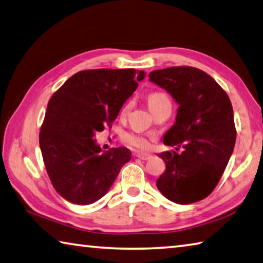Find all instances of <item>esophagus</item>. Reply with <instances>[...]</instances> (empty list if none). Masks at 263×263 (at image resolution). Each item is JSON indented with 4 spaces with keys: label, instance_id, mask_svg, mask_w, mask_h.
<instances>
[{
    "label": "esophagus",
    "instance_id": "esophagus-1",
    "mask_svg": "<svg viewBox=\"0 0 263 263\" xmlns=\"http://www.w3.org/2000/svg\"><path fill=\"white\" fill-rule=\"evenodd\" d=\"M136 157L142 159V160H149V159L151 158V155H149V154H143V153H137V154H136Z\"/></svg>",
    "mask_w": 263,
    "mask_h": 263
}]
</instances>
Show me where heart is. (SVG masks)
Returning a JSON list of instances; mask_svg holds the SVG:
<instances>
[{
  "instance_id": "obj_1",
  "label": "heart",
  "mask_w": 263,
  "mask_h": 263,
  "mask_svg": "<svg viewBox=\"0 0 263 263\" xmlns=\"http://www.w3.org/2000/svg\"><path fill=\"white\" fill-rule=\"evenodd\" d=\"M164 100H168L167 96L163 93V92H153L150 93L148 97V103L149 106H154L156 104L162 103ZM123 142L128 145L133 146L135 149H140V150H145L149 148V140L144 137L143 135L137 134V133L134 132H128L126 134L123 135Z\"/></svg>"
}]
</instances>
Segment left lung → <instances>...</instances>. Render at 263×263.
I'll return each instance as SVG.
<instances>
[{
	"mask_svg": "<svg viewBox=\"0 0 263 263\" xmlns=\"http://www.w3.org/2000/svg\"><path fill=\"white\" fill-rule=\"evenodd\" d=\"M149 77L179 104L176 123L164 143L183 148L181 154L172 150L158 155L166 170L157 188L178 204L203 200L217 186L236 143L231 100L213 77L194 67L160 69Z\"/></svg>",
	"mask_w": 263,
	"mask_h": 263,
	"instance_id": "left-lung-1",
	"label": "left lung"
}]
</instances>
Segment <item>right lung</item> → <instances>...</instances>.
Masks as SVG:
<instances>
[{"mask_svg":"<svg viewBox=\"0 0 263 263\" xmlns=\"http://www.w3.org/2000/svg\"><path fill=\"white\" fill-rule=\"evenodd\" d=\"M135 69H89L72 75L50 97L39 133L53 187L75 204H91L108 192L130 150L101 154L96 133L110 128L122 105L144 78Z\"/></svg>","mask_w":263,"mask_h":263,"instance_id":"obj_1","label":"right lung"}]
</instances>
